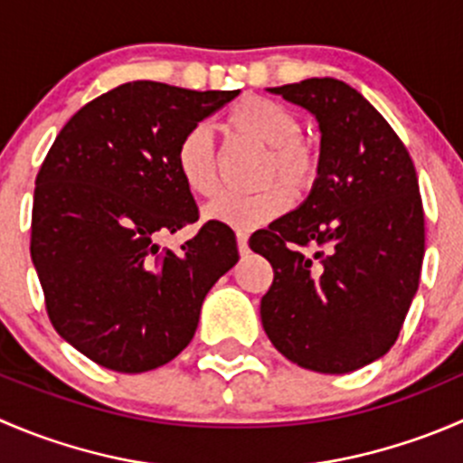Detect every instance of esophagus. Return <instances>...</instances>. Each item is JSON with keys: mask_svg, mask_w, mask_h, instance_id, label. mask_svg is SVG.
Returning a JSON list of instances; mask_svg holds the SVG:
<instances>
[{"mask_svg": "<svg viewBox=\"0 0 463 463\" xmlns=\"http://www.w3.org/2000/svg\"><path fill=\"white\" fill-rule=\"evenodd\" d=\"M237 249H240V253H249V235H246L244 231H237Z\"/></svg>", "mask_w": 463, "mask_h": 463, "instance_id": "34e87169", "label": "esophagus"}]
</instances>
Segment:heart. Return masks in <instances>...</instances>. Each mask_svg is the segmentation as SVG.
I'll return each mask as SVG.
<instances>
[{
  "mask_svg": "<svg viewBox=\"0 0 463 463\" xmlns=\"http://www.w3.org/2000/svg\"><path fill=\"white\" fill-rule=\"evenodd\" d=\"M226 129L235 137L266 147L261 163L264 184L282 181L288 193L300 197L318 179V149L300 137V120L282 102L264 96L241 98L226 116ZM175 167L181 184L194 197L208 199L217 193V156L208 128L194 125L179 138L175 149ZM283 189L279 184H269L255 193H223L205 205L203 217L223 226L250 231L270 222L287 208L288 194Z\"/></svg>",
  "mask_w": 463,
  "mask_h": 463,
  "instance_id": "1",
  "label": "heart"
}]
</instances>
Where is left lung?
<instances>
[{
    "mask_svg": "<svg viewBox=\"0 0 463 463\" xmlns=\"http://www.w3.org/2000/svg\"><path fill=\"white\" fill-rule=\"evenodd\" d=\"M269 91L316 116L320 172L305 202L249 241L273 266L261 325L288 361L347 374L390 352L419 288L426 228L417 170L347 82L309 78Z\"/></svg>",
    "mask_w": 463,
    "mask_h": 463,
    "instance_id": "8db88e82",
    "label": "left lung"
}]
</instances>
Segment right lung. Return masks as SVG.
Wrapping results in <instances>:
<instances>
[{"label":"right lung","instance_id":"1","mask_svg":"<svg viewBox=\"0 0 463 463\" xmlns=\"http://www.w3.org/2000/svg\"><path fill=\"white\" fill-rule=\"evenodd\" d=\"M237 93L125 82L71 116L37 172L31 258L46 314L107 370L141 374L179 356L205 293L240 260L217 222L179 250L156 241L199 219L176 143Z\"/></svg>","mask_w":463,"mask_h":463}]
</instances>
